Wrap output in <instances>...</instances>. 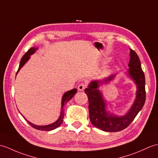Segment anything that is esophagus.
I'll use <instances>...</instances> for the list:
<instances>
[{"label":"esophagus","mask_w":158,"mask_h":158,"mask_svg":"<svg viewBox=\"0 0 158 158\" xmlns=\"http://www.w3.org/2000/svg\"><path fill=\"white\" fill-rule=\"evenodd\" d=\"M85 87H86V84L84 83H81L78 85V89L79 91H83L85 89Z\"/></svg>","instance_id":"34e87169"}]
</instances>
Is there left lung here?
Instances as JSON below:
<instances>
[{
	"label": "left lung",
	"instance_id": "obj_1",
	"mask_svg": "<svg viewBox=\"0 0 158 158\" xmlns=\"http://www.w3.org/2000/svg\"><path fill=\"white\" fill-rule=\"evenodd\" d=\"M130 67L128 73L137 84V97L133 105L125 115L116 116L110 114L106 110V104L102 98V93L98 89L99 83H107L114 78V75L108 77L104 81H94L85 89L89 100V119L93 125L106 132H118L122 131L132 123L139 112L143 106L145 98V79L141 69L140 60L137 54L130 48Z\"/></svg>",
	"mask_w": 158,
	"mask_h": 158
}]
</instances>
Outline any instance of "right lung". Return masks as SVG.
Returning <instances> with one entry per match:
<instances>
[{
    "mask_svg": "<svg viewBox=\"0 0 158 158\" xmlns=\"http://www.w3.org/2000/svg\"><path fill=\"white\" fill-rule=\"evenodd\" d=\"M35 50H37V48H31L30 49H29L27 52L25 53L23 56L22 57V58L21 59V62H20V64H19V69H18L17 70V72L16 73V75L17 74V73L19 71L20 69H21V67H23V66L25 64V62H26L29 58V56L30 55L33 54ZM77 89H73L70 91H67V92H66L64 95H63V97H62V110H61V112H60V115L59 116V118H58L56 122L52 123V124H48V125H46V126H38V125H35V124H34L33 123H31L30 122H29V121H27V123L30 124V125L33 127L34 128V129H38V130H40V131H51V130H53L54 129H56V128H57L58 127H59L60 124H62V120H63V118H64V106L65 104H67V102L71 100V99L73 97V96L77 93ZM24 118V116H23Z\"/></svg>",
    "mask_w": 158,
    "mask_h": 158,
    "instance_id": "1",
    "label": "right lung"
}]
</instances>
